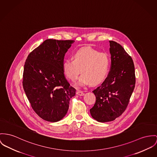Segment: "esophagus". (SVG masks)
<instances>
[{
	"mask_svg": "<svg viewBox=\"0 0 157 157\" xmlns=\"http://www.w3.org/2000/svg\"><path fill=\"white\" fill-rule=\"evenodd\" d=\"M76 94L78 95V96H82L84 95V93L82 91L78 90V91H77V92H76Z\"/></svg>",
	"mask_w": 157,
	"mask_h": 157,
	"instance_id": "34e87169",
	"label": "esophagus"
}]
</instances>
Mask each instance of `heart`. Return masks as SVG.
Instances as JSON below:
<instances>
[{
	"label": "heart",
	"mask_w": 157,
	"mask_h": 157,
	"mask_svg": "<svg viewBox=\"0 0 157 157\" xmlns=\"http://www.w3.org/2000/svg\"><path fill=\"white\" fill-rule=\"evenodd\" d=\"M110 63L107 54L86 47L76 51L73 54V60L63 61L62 69L64 75L72 81L77 79L81 70L82 75L77 85L83 86L103 81L108 74Z\"/></svg>",
	"instance_id": "b5f03b06"
}]
</instances>
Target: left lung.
<instances>
[{
    "instance_id": "1",
    "label": "left lung",
    "mask_w": 157,
    "mask_h": 157,
    "mask_svg": "<svg viewBox=\"0 0 157 157\" xmlns=\"http://www.w3.org/2000/svg\"><path fill=\"white\" fill-rule=\"evenodd\" d=\"M111 67L104 82L93 91L96 103L90 110L92 118L100 122L113 121L127 108L134 89V63L125 49L110 40Z\"/></svg>"
}]
</instances>
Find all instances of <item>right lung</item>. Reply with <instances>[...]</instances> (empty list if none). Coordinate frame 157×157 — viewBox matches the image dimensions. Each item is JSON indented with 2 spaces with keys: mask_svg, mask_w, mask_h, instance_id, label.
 <instances>
[{
  "mask_svg": "<svg viewBox=\"0 0 157 157\" xmlns=\"http://www.w3.org/2000/svg\"><path fill=\"white\" fill-rule=\"evenodd\" d=\"M74 40L49 39L28 56L23 86L32 108L45 121H60L66 115L76 90L70 86L62 69L66 52Z\"/></svg>",
  "mask_w": 157,
  "mask_h": 157,
  "instance_id": "obj_1",
  "label": "right lung"
}]
</instances>
